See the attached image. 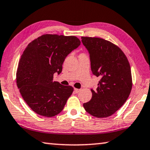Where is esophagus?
<instances>
[{"label":"esophagus","instance_id":"34e87169","mask_svg":"<svg viewBox=\"0 0 150 150\" xmlns=\"http://www.w3.org/2000/svg\"><path fill=\"white\" fill-rule=\"evenodd\" d=\"M74 91L76 93H78L81 91V89H78V88H74Z\"/></svg>","mask_w":150,"mask_h":150}]
</instances>
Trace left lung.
I'll use <instances>...</instances> for the list:
<instances>
[{"label":"left lung","mask_w":150,"mask_h":150,"mask_svg":"<svg viewBox=\"0 0 150 150\" xmlns=\"http://www.w3.org/2000/svg\"><path fill=\"white\" fill-rule=\"evenodd\" d=\"M88 50L91 71L100 77L98 87L91 89V100L84 103L85 110L94 117H107L124 105L132 88L129 63L120 48L109 41L82 37Z\"/></svg>","instance_id":"obj_1"}]
</instances>
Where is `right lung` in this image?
I'll return each mask as SVG.
<instances>
[{"instance_id": "obj_1", "label": "right lung", "mask_w": 150, "mask_h": 150, "mask_svg": "<svg viewBox=\"0 0 150 150\" xmlns=\"http://www.w3.org/2000/svg\"><path fill=\"white\" fill-rule=\"evenodd\" d=\"M75 36L41 35L27 45L21 57L17 84L23 98L38 115L52 117L63 110L73 87L54 82L66 57L80 46Z\"/></svg>"}]
</instances>
